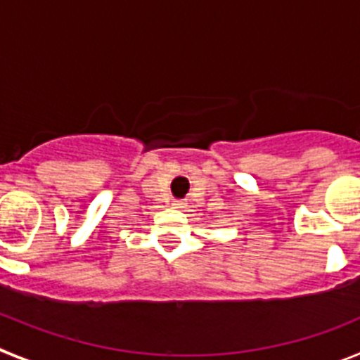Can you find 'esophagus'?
Segmentation results:
<instances>
[{"instance_id": "1", "label": "esophagus", "mask_w": 360, "mask_h": 360, "mask_svg": "<svg viewBox=\"0 0 360 360\" xmlns=\"http://www.w3.org/2000/svg\"><path fill=\"white\" fill-rule=\"evenodd\" d=\"M184 205H186V203H184L182 200H174L173 202V209H184Z\"/></svg>"}]
</instances>
